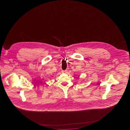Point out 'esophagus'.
Masks as SVG:
<instances>
[{
    "label": "esophagus",
    "mask_w": 130,
    "mask_h": 130,
    "mask_svg": "<svg viewBox=\"0 0 130 130\" xmlns=\"http://www.w3.org/2000/svg\"><path fill=\"white\" fill-rule=\"evenodd\" d=\"M67 70H66V71H63L62 72H63V73H66V72H67Z\"/></svg>",
    "instance_id": "1"
}]
</instances>
